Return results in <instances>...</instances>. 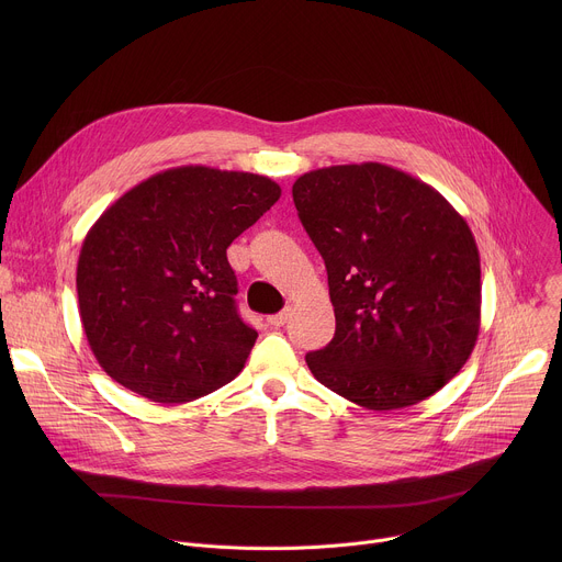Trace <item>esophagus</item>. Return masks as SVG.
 <instances>
[{"instance_id": "obj_1", "label": "esophagus", "mask_w": 562, "mask_h": 562, "mask_svg": "<svg viewBox=\"0 0 562 562\" xmlns=\"http://www.w3.org/2000/svg\"><path fill=\"white\" fill-rule=\"evenodd\" d=\"M289 317H291V308H284V311L276 313V315H269L267 323H269L273 329H280V327H284V325L289 323Z\"/></svg>"}]
</instances>
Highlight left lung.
<instances>
[{"instance_id":"obj_1","label":"left lung","mask_w":562,"mask_h":562,"mask_svg":"<svg viewBox=\"0 0 562 562\" xmlns=\"http://www.w3.org/2000/svg\"><path fill=\"white\" fill-rule=\"evenodd\" d=\"M293 202L329 276L336 336L306 353L317 382L393 412L440 391L480 329V256L429 184L380 162L300 176Z\"/></svg>"}]
</instances>
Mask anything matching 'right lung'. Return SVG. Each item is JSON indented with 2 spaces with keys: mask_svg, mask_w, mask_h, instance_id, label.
I'll list each match as a JSON object with an SVG mask.
<instances>
[{
  "mask_svg": "<svg viewBox=\"0 0 562 562\" xmlns=\"http://www.w3.org/2000/svg\"><path fill=\"white\" fill-rule=\"evenodd\" d=\"M280 195L265 176L178 167L100 215L79 251L77 300L91 351L115 382L180 405L243 371L258 334L237 315L226 249Z\"/></svg>",
  "mask_w": 562,
  "mask_h": 562,
  "instance_id": "obj_1",
  "label": "right lung"
}]
</instances>
